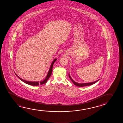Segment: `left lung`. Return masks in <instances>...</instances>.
Instances as JSON below:
<instances>
[{"label":"left lung","mask_w":123,"mask_h":123,"mask_svg":"<svg viewBox=\"0 0 123 123\" xmlns=\"http://www.w3.org/2000/svg\"><path fill=\"white\" fill-rule=\"evenodd\" d=\"M68 75L69 78H70L71 80L72 81L73 83H74L75 85L77 86H79V87H83V86H87L91 85H92V84H93L94 83H96V82H97V81H98V80H99V79L97 80H96V81H94V82H91V83H77L76 82H75V81H74V80H73V79H72V78L71 77V76H70L69 74Z\"/></svg>","instance_id":"1"}]
</instances>
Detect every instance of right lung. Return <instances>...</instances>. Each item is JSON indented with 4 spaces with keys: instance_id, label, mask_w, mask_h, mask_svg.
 <instances>
[{
    "instance_id": "1",
    "label": "right lung",
    "mask_w": 123,
    "mask_h": 123,
    "mask_svg": "<svg viewBox=\"0 0 123 123\" xmlns=\"http://www.w3.org/2000/svg\"><path fill=\"white\" fill-rule=\"evenodd\" d=\"M57 60V59L56 58H55L53 60V61H52V63L51 64V65H50V68L49 70L48 71V74L46 76V78H45V79L44 80H43V81H40V82H39L38 81H27V80H23V79L21 78V77H19V76H18V75L16 74V73H15V75H16V76H17L18 77L19 79L21 80V81H23V82H24L25 83L27 84L28 85H30L33 86H39L40 84H43L44 83H46L47 81L49 79V78L50 77L51 75L52 74V68L53 66V64H54L55 62Z\"/></svg>"
}]
</instances>
